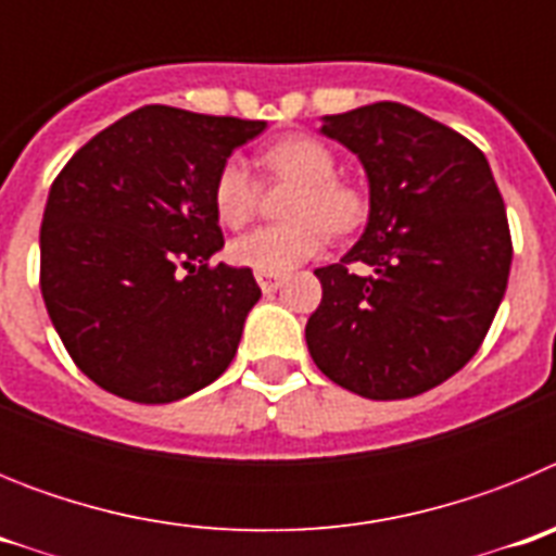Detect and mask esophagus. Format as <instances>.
Segmentation results:
<instances>
[{
    "mask_svg": "<svg viewBox=\"0 0 556 556\" xmlns=\"http://www.w3.org/2000/svg\"><path fill=\"white\" fill-rule=\"evenodd\" d=\"M255 281H258V287H262V292H278V289L283 287V278L281 275H264L258 273L255 275Z\"/></svg>",
    "mask_w": 556,
    "mask_h": 556,
    "instance_id": "34e87169",
    "label": "esophagus"
}]
</instances>
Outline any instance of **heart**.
I'll return each mask as SVG.
<instances>
[{
	"label": "heart",
	"mask_w": 556,
	"mask_h": 556,
	"mask_svg": "<svg viewBox=\"0 0 556 556\" xmlns=\"http://www.w3.org/2000/svg\"><path fill=\"white\" fill-rule=\"evenodd\" d=\"M258 166L269 175L298 180L287 214L292 219L275 225H258L248 233L236 236L228 244V258L236 267L253 273L283 275L320 253L333 233L356 228L365 217V203L353 186L337 180V159L323 141L312 136H289L275 141L258 155ZM255 186L248 161L230 155L214 180V208L219 223L239 228L255 211Z\"/></svg>",
	"instance_id": "heart-1"
}]
</instances>
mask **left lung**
I'll return each mask as SVG.
<instances>
[{
	"instance_id": "obj_1",
	"label": "left lung",
	"mask_w": 556,
	"mask_h": 556,
	"mask_svg": "<svg viewBox=\"0 0 556 556\" xmlns=\"http://www.w3.org/2000/svg\"><path fill=\"white\" fill-rule=\"evenodd\" d=\"M320 132L362 161L370 214L339 264L314 269L308 353L362 397L420 395L468 365L507 292L501 191L479 147L401 102L323 116Z\"/></svg>"
}]
</instances>
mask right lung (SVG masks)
<instances>
[{"label":"right lung","mask_w":556,"mask_h":556,"mask_svg":"<svg viewBox=\"0 0 556 556\" xmlns=\"http://www.w3.org/2000/svg\"><path fill=\"white\" fill-rule=\"evenodd\" d=\"M267 122L144 105L72 155L41 223V294L68 356L136 404H172L233 362L262 289L219 262L214 180Z\"/></svg>","instance_id":"add662e5"}]
</instances>
